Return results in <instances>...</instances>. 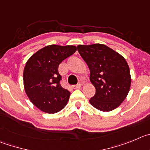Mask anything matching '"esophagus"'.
I'll list each match as a JSON object with an SVG mask.
<instances>
[{
  "instance_id": "obj_1",
  "label": "esophagus",
  "mask_w": 150,
  "mask_h": 150,
  "mask_svg": "<svg viewBox=\"0 0 150 150\" xmlns=\"http://www.w3.org/2000/svg\"><path fill=\"white\" fill-rule=\"evenodd\" d=\"M81 87V83H78V84H76V85H74L73 88L78 89V88H80Z\"/></svg>"
}]
</instances>
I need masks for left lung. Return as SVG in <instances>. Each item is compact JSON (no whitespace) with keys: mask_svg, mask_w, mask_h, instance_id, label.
<instances>
[{"mask_svg":"<svg viewBox=\"0 0 150 150\" xmlns=\"http://www.w3.org/2000/svg\"><path fill=\"white\" fill-rule=\"evenodd\" d=\"M78 51L88 66L96 94L90 99L94 108L110 111L125 100L130 90L131 75L122 55L102 44L79 45Z\"/></svg>","mask_w":150,"mask_h":150,"instance_id":"8db88e82","label":"left lung"}]
</instances>
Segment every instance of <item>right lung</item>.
Masks as SVG:
<instances>
[{"mask_svg":"<svg viewBox=\"0 0 150 150\" xmlns=\"http://www.w3.org/2000/svg\"><path fill=\"white\" fill-rule=\"evenodd\" d=\"M76 50L74 45H48L26 63L23 74L25 90L30 102L42 111L54 114L67 105L70 92L60 85L58 67Z\"/></svg>","mask_w":150,"mask_h":150,"instance_id":"right-lung-1","label":"right lung"}]
</instances>
